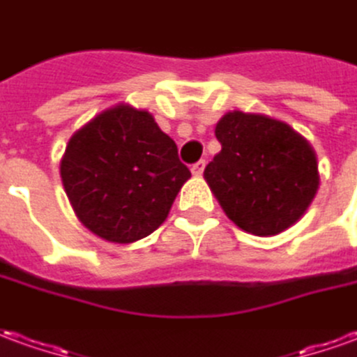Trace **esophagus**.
I'll return each mask as SVG.
<instances>
[{
  "label": "esophagus",
  "instance_id": "obj_1",
  "mask_svg": "<svg viewBox=\"0 0 357 357\" xmlns=\"http://www.w3.org/2000/svg\"><path fill=\"white\" fill-rule=\"evenodd\" d=\"M204 166H206V162H204V160L195 162V164L191 166V172H193V176H201V174L204 172Z\"/></svg>",
  "mask_w": 357,
  "mask_h": 357
}]
</instances>
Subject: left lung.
<instances>
[{
    "label": "left lung",
    "instance_id": "8db88e82",
    "mask_svg": "<svg viewBox=\"0 0 357 357\" xmlns=\"http://www.w3.org/2000/svg\"><path fill=\"white\" fill-rule=\"evenodd\" d=\"M214 135L222 151L204 179L236 226L276 236L300 220L319 189L317 156L300 133L278 119L234 109Z\"/></svg>",
    "mask_w": 357,
    "mask_h": 357
}]
</instances>
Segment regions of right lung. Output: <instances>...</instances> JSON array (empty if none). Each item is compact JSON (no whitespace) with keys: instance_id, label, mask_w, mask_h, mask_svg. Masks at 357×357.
<instances>
[{"instance_id":"add662e5","label":"right lung","mask_w":357,"mask_h":357,"mask_svg":"<svg viewBox=\"0 0 357 357\" xmlns=\"http://www.w3.org/2000/svg\"><path fill=\"white\" fill-rule=\"evenodd\" d=\"M77 218L112 243H133L168 218L191 172L154 118L127 104L75 131L59 164Z\"/></svg>"}]
</instances>
